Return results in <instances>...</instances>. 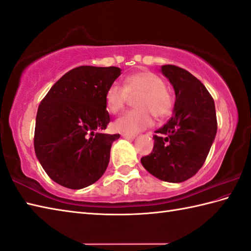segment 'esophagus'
Here are the masks:
<instances>
[{"instance_id":"esophagus-1","label":"esophagus","mask_w":251,"mask_h":251,"mask_svg":"<svg viewBox=\"0 0 251 251\" xmlns=\"http://www.w3.org/2000/svg\"><path fill=\"white\" fill-rule=\"evenodd\" d=\"M122 137L126 139H135L136 138L135 135H129V134H122Z\"/></svg>"}]
</instances>
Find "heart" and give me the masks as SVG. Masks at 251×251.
Returning a JSON list of instances; mask_svg holds the SVG:
<instances>
[{"mask_svg": "<svg viewBox=\"0 0 251 251\" xmlns=\"http://www.w3.org/2000/svg\"><path fill=\"white\" fill-rule=\"evenodd\" d=\"M135 107L114 122V129L124 134H136L152 125V115L163 119L173 109V96L156 74L140 71L127 76L123 87L113 83L105 93V104L113 114L120 113L135 98Z\"/></svg>", "mask_w": 251, "mask_h": 251, "instance_id": "obj_1", "label": "heart"}]
</instances>
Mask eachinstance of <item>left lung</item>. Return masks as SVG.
<instances>
[{
	"label": "left lung",
	"instance_id": "8db88e82",
	"mask_svg": "<svg viewBox=\"0 0 251 251\" xmlns=\"http://www.w3.org/2000/svg\"><path fill=\"white\" fill-rule=\"evenodd\" d=\"M162 73L174 88V115L155 130L154 145L141 164L161 180L181 183L203 165L217 135L213 98L203 83L184 68L163 65Z\"/></svg>",
	"mask_w": 251,
	"mask_h": 251
}]
</instances>
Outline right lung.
<instances>
[{"label":"right lung","instance_id":"add662e5","mask_svg":"<svg viewBox=\"0 0 251 251\" xmlns=\"http://www.w3.org/2000/svg\"><path fill=\"white\" fill-rule=\"evenodd\" d=\"M119 67L79 66L66 73L38 107L33 146L49 177L71 189L99 179L120 134H103L110 123L105 93Z\"/></svg>","mask_w":251,"mask_h":251}]
</instances>
